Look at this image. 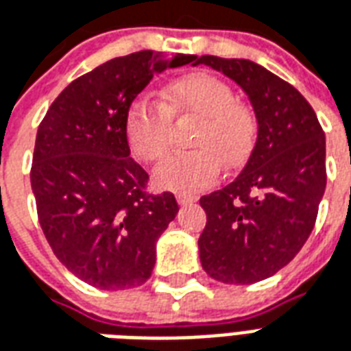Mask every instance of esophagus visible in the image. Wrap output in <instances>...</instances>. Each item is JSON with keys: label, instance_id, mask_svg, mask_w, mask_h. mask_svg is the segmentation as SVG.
I'll return each instance as SVG.
<instances>
[{"label": "esophagus", "instance_id": "1", "mask_svg": "<svg viewBox=\"0 0 351 351\" xmlns=\"http://www.w3.org/2000/svg\"><path fill=\"white\" fill-rule=\"evenodd\" d=\"M176 201H178V204H189V202H195L197 201V195H188V193H178V195H176Z\"/></svg>", "mask_w": 351, "mask_h": 351}]
</instances>
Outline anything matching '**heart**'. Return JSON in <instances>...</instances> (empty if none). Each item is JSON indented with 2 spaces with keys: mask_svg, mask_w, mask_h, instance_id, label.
Listing matches in <instances>:
<instances>
[{
  "mask_svg": "<svg viewBox=\"0 0 351 351\" xmlns=\"http://www.w3.org/2000/svg\"><path fill=\"white\" fill-rule=\"evenodd\" d=\"M176 123L195 121L189 134L193 150L165 158L154 171L158 188L195 193L217 180L221 167L240 169L255 149L258 121L255 111L236 100L232 87L204 72L176 77L163 93V102L136 98L124 119L132 154L145 163L165 156Z\"/></svg>",
  "mask_w": 351,
  "mask_h": 351,
  "instance_id": "b5f03b06",
  "label": "heart"
}]
</instances>
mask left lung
Instances as JSON below:
<instances>
[{
	"label": "left lung",
	"instance_id": "1",
	"mask_svg": "<svg viewBox=\"0 0 351 351\" xmlns=\"http://www.w3.org/2000/svg\"><path fill=\"white\" fill-rule=\"evenodd\" d=\"M234 80L253 104L258 137L234 182L201 197L202 269L215 281L251 285L292 261L313 232L326 189V134L290 83L247 59L199 57Z\"/></svg>",
	"mask_w": 351,
	"mask_h": 351
}]
</instances>
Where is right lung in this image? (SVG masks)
<instances>
[{
  "mask_svg": "<svg viewBox=\"0 0 351 351\" xmlns=\"http://www.w3.org/2000/svg\"><path fill=\"white\" fill-rule=\"evenodd\" d=\"M195 59L152 50L115 57L66 85L38 126L31 163L38 223L53 255L90 287L128 290L152 274L156 241L178 204L169 191H147L124 119L156 74Z\"/></svg>",
  "mask_w": 351,
  "mask_h": 351,
  "instance_id": "obj_1",
  "label": "right lung"
}]
</instances>
